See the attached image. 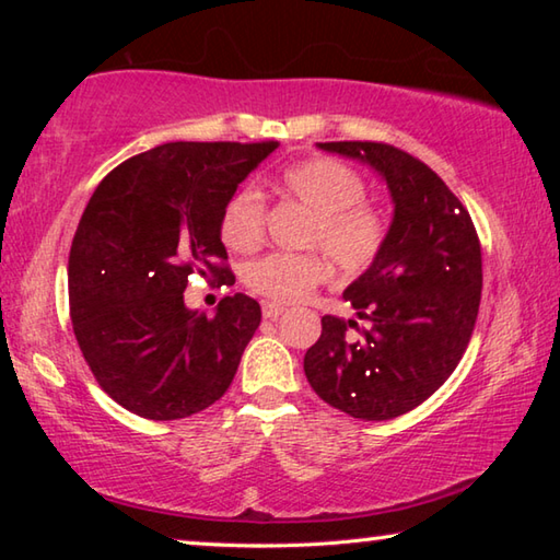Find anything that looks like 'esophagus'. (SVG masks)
I'll return each mask as SVG.
<instances>
[{"label": "esophagus", "instance_id": "obj_1", "mask_svg": "<svg viewBox=\"0 0 560 560\" xmlns=\"http://www.w3.org/2000/svg\"><path fill=\"white\" fill-rule=\"evenodd\" d=\"M261 314H264V318H269V320H277V318H281L283 314H287V308L279 306V303L264 301V303H261Z\"/></svg>", "mask_w": 560, "mask_h": 560}]
</instances>
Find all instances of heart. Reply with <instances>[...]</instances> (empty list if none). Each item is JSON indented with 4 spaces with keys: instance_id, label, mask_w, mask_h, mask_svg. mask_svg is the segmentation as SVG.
<instances>
[{
    "instance_id": "heart-1",
    "label": "heart",
    "mask_w": 560,
    "mask_h": 560,
    "mask_svg": "<svg viewBox=\"0 0 560 560\" xmlns=\"http://www.w3.org/2000/svg\"><path fill=\"white\" fill-rule=\"evenodd\" d=\"M283 195L311 214L303 246H316L343 273H363L381 257L387 240L383 212L365 202V179L336 158L303 160L281 173ZM264 197L242 187L224 205L220 236L234 252L257 249L264 236ZM328 277L318 254H267L244 267V283L279 303H296Z\"/></svg>"
}]
</instances>
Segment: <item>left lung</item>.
Wrapping results in <instances>:
<instances>
[{
    "label": "left lung",
    "instance_id": "obj_1",
    "mask_svg": "<svg viewBox=\"0 0 560 560\" xmlns=\"http://www.w3.org/2000/svg\"><path fill=\"white\" fill-rule=\"evenodd\" d=\"M318 148L373 165L390 187L395 217L381 257L343 293L368 328L324 316L303 371L336 410L393 420L428 400L467 350L481 301V244L469 212L422 160L371 140ZM348 327L361 338L350 339Z\"/></svg>",
    "mask_w": 560,
    "mask_h": 560
}]
</instances>
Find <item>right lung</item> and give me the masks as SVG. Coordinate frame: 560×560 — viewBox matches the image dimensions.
Segmentation results:
<instances>
[{
	"mask_svg": "<svg viewBox=\"0 0 560 560\" xmlns=\"http://www.w3.org/2000/svg\"><path fill=\"white\" fill-rule=\"evenodd\" d=\"M279 143H165L101 179L69 254L73 336L103 393L145 420L220 400L261 308L224 296L214 316L185 306L192 273L232 287L220 240L236 185Z\"/></svg>",
	"mask_w": 560,
	"mask_h": 560,
	"instance_id": "right-lung-1",
	"label": "right lung"
}]
</instances>
